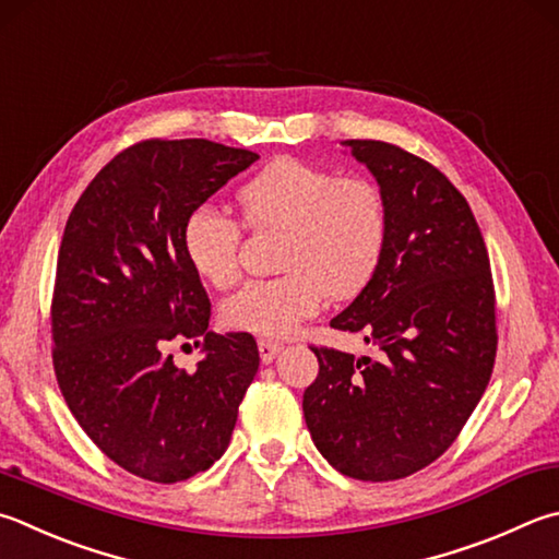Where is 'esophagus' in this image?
I'll use <instances>...</instances> for the list:
<instances>
[{"mask_svg": "<svg viewBox=\"0 0 559 559\" xmlns=\"http://www.w3.org/2000/svg\"><path fill=\"white\" fill-rule=\"evenodd\" d=\"M258 350H260V360L262 362H272L277 357V353L282 350V343L277 341H267V338H260L258 341Z\"/></svg>", "mask_w": 559, "mask_h": 559, "instance_id": "1", "label": "esophagus"}]
</instances>
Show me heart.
I'll return each mask as SVG.
<instances>
[{"instance_id":"heart-1","label":"heart","mask_w":559,"mask_h":559,"mask_svg":"<svg viewBox=\"0 0 559 559\" xmlns=\"http://www.w3.org/2000/svg\"><path fill=\"white\" fill-rule=\"evenodd\" d=\"M252 228H282L280 277L246 282L221 304L234 331L287 335L335 299L355 297L374 277L389 240V206L379 185L329 167L280 157L238 189ZM243 228L214 204H197L182 221V250L194 275L228 287L238 277Z\"/></svg>"}]
</instances>
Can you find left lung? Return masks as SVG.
I'll use <instances>...</instances> for the list:
<instances>
[{
    "label": "left lung",
    "mask_w": 559,
    "mask_h": 559,
    "mask_svg": "<svg viewBox=\"0 0 559 559\" xmlns=\"http://www.w3.org/2000/svg\"><path fill=\"white\" fill-rule=\"evenodd\" d=\"M389 206L374 277L331 321L365 335L379 362L311 347L319 377L304 418L321 455L345 477L404 479L455 443L497 357V297L475 214L448 177L384 141H345Z\"/></svg>",
    "instance_id": "left-lung-1"
}]
</instances>
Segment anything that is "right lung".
<instances>
[{"instance_id": "right-lung-1", "label": "right lung", "mask_w": 559, "mask_h": 559, "mask_svg": "<svg viewBox=\"0 0 559 559\" xmlns=\"http://www.w3.org/2000/svg\"><path fill=\"white\" fill-rule=\"evenodd\" d=\"M255 160L206 139L141 141L102 167L66 224L52 367L84 433L135 477L173 484L212 467L258 372L250 333L206 331L212 304L182 250L189 209ZM175 340L203 347L197 371L166 355Z\"/></svg>"}]
</instances>
